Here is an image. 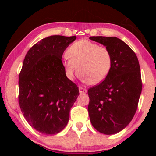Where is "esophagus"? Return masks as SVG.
Returning <instances> with one entry per match:
<instances>
[{
	"mask_svg": "<svg viewBox=\"0 0 156 156\" xmlns=\"http://www.w3.org/2000/svg\"><path fill=\"white\" fill-rule=\"evenodd\" d=\"M79 92H80V94H86L87 92V90L86 89H84L83 87H79Z\"/></svg>",
	"mask_w": 156,
	"mask_h": 156,
	"instance_id": "34e87169",
	"label": "esophagus"
}]
</instances>
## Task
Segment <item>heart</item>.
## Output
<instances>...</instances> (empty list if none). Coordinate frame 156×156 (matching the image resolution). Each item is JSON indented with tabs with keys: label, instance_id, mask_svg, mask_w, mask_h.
<instances>
[{
	"label": "heart",
	"instance_id": "b5f03b06",
	"mask_svg": "<svg viewBox=\"0 0 156 156\" xmlns=\"http://www.w3.org/2000/svg\"><path fill=\"white\" fill-rule=\"evenodd\" d=\"M63 60L66 76L70 80L78 73L82 81L90 84L102 83L107 77L112 66V56L105 47L88 40H80L67 50Z\"/></svg>",
	"mask_w": 156,
	"mask_h": 156
}]
</instances>
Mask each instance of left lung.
Here are the masks:
<instances>
[{
    "label": "left lung",
    "instance_id": "1",
    "mask_svg": "<svg viewBox=\"0 0 156 156\" xmlns=\"http://www.w3.org/2000/svg\"><path fill=\"white\" fill-rule=\"evenodd\" d=\"M89 39L103 44L112 54L109 75L88 90V112L98 131L112 135L125 129L136 112L142 87L140 67L135 53L120 39L105 36Z\"/></svg>",
    "mask_w": 156,
    "mask_h": 156
}]
</instances>
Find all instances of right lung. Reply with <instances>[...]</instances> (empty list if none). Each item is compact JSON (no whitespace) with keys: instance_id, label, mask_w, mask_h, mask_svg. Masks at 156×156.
<instances>
[{"instance_id":"right-lung-1","label":"right lung","mask_w":156,"mask_h":156,"mask_svg":"<svg viewBox=\"0 0 156 156\" xmlns=\"http://www.w3.org/2000/svg\"><path fill=\"white\" fill-rule=\"evenodd\" d=\"M76 36H51L29 50L19 75V105L30 125L54 135L67 126L71 108L79 95L62 62L63 52Z\"/></svg>"}]
</instances>
